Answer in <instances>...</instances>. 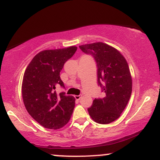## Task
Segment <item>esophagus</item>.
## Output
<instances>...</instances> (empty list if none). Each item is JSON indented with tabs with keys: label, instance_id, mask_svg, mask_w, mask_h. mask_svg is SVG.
Returning a JSON list of instances; mask_svg holds the SVG:
<instances>
[{
	"label": "esophagus",
	"instance_id": "esophagus-1",
	"mask_svg": "<svg viewBox=\"0 0 160 160\" xmlns=\"http://www.w3.org/2000/svg\"><path fill=\"white\" fill-rule=\"evenodd\" d=\"M74 98H76L77 100H80V99L82 98V95H74Z\"/></svg>",
	"mask_w": 160,
	"mask_h": 160
}]
</instances>
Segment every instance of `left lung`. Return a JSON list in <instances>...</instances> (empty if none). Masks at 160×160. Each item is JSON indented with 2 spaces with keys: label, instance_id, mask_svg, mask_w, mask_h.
<instances>
[{
  "label": "left lung",
  "instance_id": "8db88e82",
  "mask_svg": "<svg viewBox=\"0 0 160 160\" xmlns=\"http://www.w3.org/2000/svg\"><path fill=\"white\" fill-rule=\"evenodd\" d=\"M79 47L95 58L98 86L105 93L103 98L93 101L88 108L89 116L98 123H111L120 117L132 94V80L127 62L117 49L102 42Z\"/></svg>",
  "mask_w": 160,
  "mask_h": 160
}]
</instances>
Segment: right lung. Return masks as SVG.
<instances>
[{"mask_svg": "<svg viewBox=\"0 0 160 160\" xmlns=\"http://www.w3.org/2000/svg\"><path fill=\"white\" fill-rule=\"evenodd\" d=\"M77 49L72 46L41 51L25 69L22 84L24 104L33 119L44 128L58 129L72 115L75 98L65 92L57 94L55 89L58 84L65 87L60 72Z\"/></svg>", "mask_w": 160, "mask_h": 160, "instance_id": "1", "label": "right lung"}]
</instances>
